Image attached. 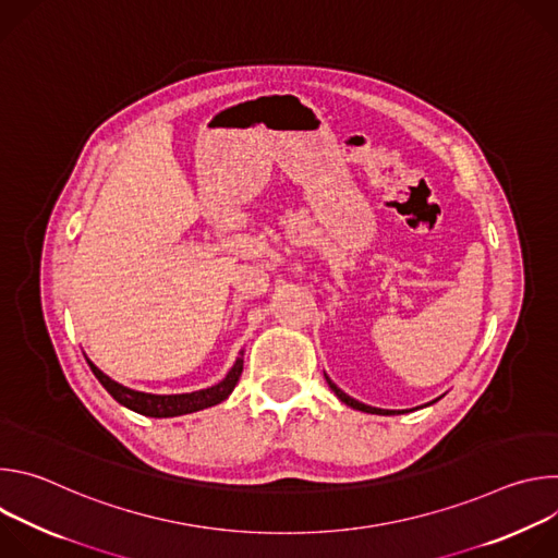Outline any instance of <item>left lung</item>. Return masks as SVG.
<instances>
[{
  "mask_svg": "<svg viewBox=\"0 0 558 558\" xmlns=\"http://www.w3.org/2000/svg\"><path fill=\"white\" fill-rule=\"evenodd\" d=\"M327 377V375H325ZM327 381H329V386H331V390L340 397V400L347 404V407H351V409H355V411H364V413H373V415H395V411H381V409H373V407H366V404H362V402H357V400H353V397H349L344 390H340L329 377H327ZM437 402V400H435Z\"/></svg>",
  "mask_w": 558,
  "mask_h": 558,
  "instance_id": "obj_1",
  "label": "left lung"
}]
</instances>
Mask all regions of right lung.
Here are the masks:
<instances>
[{"label": "right lung", "instance_id": "1", "mask_svg": "<svg viewBox=\"0 0 558 558\" xmlns=\"http://www.w3.org/2000/svg\"><path fill=\"white\" fill-rule=\"evenodd\" d=\"M88 364H90L95 377L104 384V388L114 397L119 404L128 407L134 413L147 415V417H177V415H187V413H196V411L216 407L222 400H227V395L233 390V386L238 384V379H241V373H243V355H241L235 360L233 368L227 373V377L211 388L196 390V392H183V395H151V392H138L128 386H121L114 379H110L106 373H101L90 360H88Z\"/></svg>", "mask_w": 558, "mask_h": 558}]
</instances>
